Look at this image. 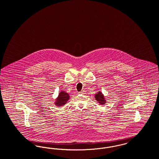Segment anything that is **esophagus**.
<instances>
[{"label":"esophagus","mask_w":159,"mask_h":159,"mask_svg":"<svg viewBox=\"0 0 159 159\" xmlns=\"http://www.w3.org/2000/svg\"><path fill=\"white\" fill-rule=\"evenodd\" d=\"M79 94H80V95H83V94H84V91H81L79 92Z\"/></svg>","instance_id":"obj_1"}]
</instances>
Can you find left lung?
Returning <instances> with one entry per match:
<instances>
[{
  "instance_id": "obj_1",
  "label": "left lung",
  "mask_w": 159,
  "mask_h": 159,
  "mask_svg": "<svg viewBox=\"0 0 159 159\" xmlns=\"http://www.w3.org/2000/svg\"><path fill=\"white\" fill-rule=\"evenodd\" d=\"M95 98L98 102V103H100V105H103L106 103V100L104 98V96L102 92L99 91L98 93L95 94Z\"/></svg>"
}]
</instances>
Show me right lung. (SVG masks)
I'll list each match as a JSON object with an SVG mask.
<instances>
[{"label":"right lung","instance_id":"add662e5","mask_svg":"<svg viewBox=\"0 0 159 159\" xmlns=\"http://www.w3.org/2000/svg\"><path fill=\"white\" fill-rule=\"evenodd\" d=\"M70 97V96L68 93L64 91H62L59 93L58 97L56 98L55 104L56 106H62L68 101Z\"/></svg>","mask_w":159,"mask_h":159}]
</instances>
